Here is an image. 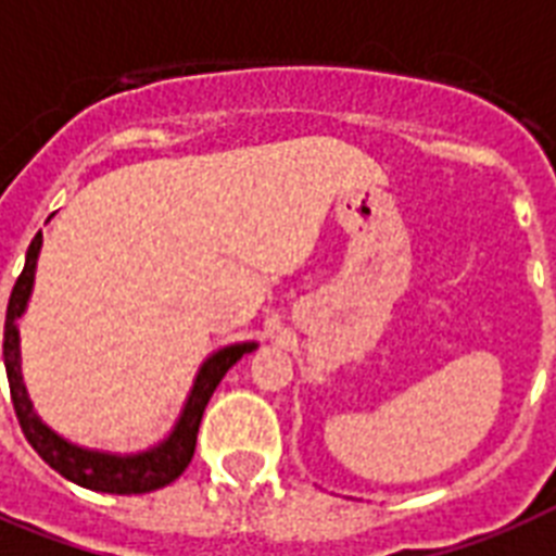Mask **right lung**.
Listing matches in <instances>:
<instances>
[{
  "mask_svg": "<svg viewBox=\"0 0 556 556\" xmlns=\"http://www.w3.org/2000/svg\"><path fill=\"white\" fill-rule=\"evenodd\" d=\"M39 248H42V233L34 236L25 253V268L11 291L8 300V314H4V369H8V383H11V401L20 418V427L25 439L46 465H51L60 476L68 482L89 488L100 493H150L159 491L164 484L176 482L178 476L185 473L190 465L192 453H195V435H199L201 415L207 406L213 389L218 380L225 378V371L239 361L242 355L253 352L256 343H230V346L218 349L201 364L199 375L192 380L187 404L178 415L176 427L167 439L159 441L155 447L143 450V453H103V450H89L80 444H72L63 435H56L42 418L37 415L30 404L28 389L22 383V366H20V320L25 308H28L30 288H34V270H37Z\"/></svg>",
  "mask_w": 556,
  "mask_h": 556,
  "instance_id": "add662e5",
  "label": "right lung"
}]
</instances>
